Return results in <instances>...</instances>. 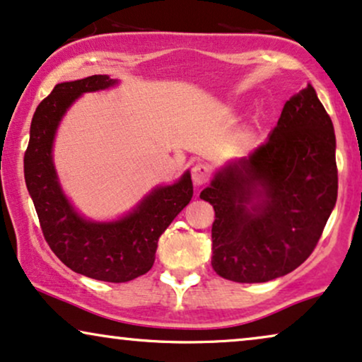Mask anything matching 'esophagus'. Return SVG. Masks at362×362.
I'll use <instances>...</instances> for the list:
<instances>
[{
    "instance_id": "1",
    "label": "esophagus",
    "mask_w": 362,
    "mask_h": 362,
    "mask_svg": "<svg viewBox=\"0 0 362 362\" xmlns=\"http://www.w3.org/2000/svg\"><path fill=\"white\" fill-rule=\"evenodd\" d=\"M210 178H212V168L207 163H195L194 168H192V180H194L195 187L209 184Z\"/></svg>"
}]
</instances>
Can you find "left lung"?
<instances>
[{"label": "left lung", "mask_w": 362, "mask_h": 362, "mask_svg": "<svg viewBox=\"0 0 362 362\" xmlns=\"http://www.w3.org/2000/svg\"><path fill=\"white\" fill-rule=\"evenodd\" d=\"M200 199L215 210L218 276L254 284L299 267L337 199L336 135L313 86L287 100L269 139L215 173Z\"/></svg>", "instance_id": "8db88e82"}]
</instances>
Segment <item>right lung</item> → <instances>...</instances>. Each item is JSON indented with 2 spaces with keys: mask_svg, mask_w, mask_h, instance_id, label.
Returning a JSON list of instances; mask_svg holds the SVG:
<instances>
[{
  "mask_svg": "<svg viewBox=\"0 0 362 362\" xmlns=\"http://www.w3.org/2000/svg\"><path fill=\"white\" fill-rule=\"evenodd\" d=\"M117 80L93 75L65 81L36 108L25 152V180L49 249L71 271L105 282H128L155 262L158 237L194 195L190 173L173 185L157 187L130 214L115 222H91L68 202L54 172V134L70 105L86 91L105 90Z\"/></svg>",
  "mask_w": 362,
  "mask_h": 362,
  "instance_id": "obj_1",
  "label": "right lung"
}]
</instances>
